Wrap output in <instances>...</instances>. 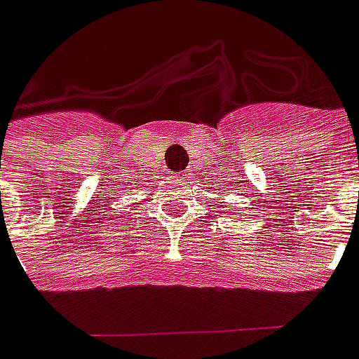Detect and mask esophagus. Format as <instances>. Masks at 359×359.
Instances as JSON below:
<instances>
[{"mask_svg": "<svg viewBox=\"0 0 359 359\" xmlns=\"http://www.w3.org/2000/svg\"><path fill=\"white\" fill-rule=\"evenodd\" d=\"M187 176H189V174H187V172H182V174H177V180H187Z\"/></svg>", "mask_w": 359, "mask_h": 359, "instance_id": "obj_1", "label": "esophagus"}]
</instances>
